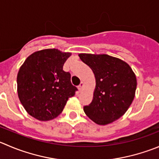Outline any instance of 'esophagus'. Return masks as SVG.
<instances>
[{
  "label": "esophagus",
  "mask_w": 159,
  "mask_h": 159,
  "mask_svg": "<svg viewBox=\"0 0 159 159\" xmlns=\"http://www.w3.org/2000/svg\"><path fill=\"white\" fill-rule=\"evenodd\" d=\"M83 86H84V82H83V81H81V84L78 85V89H79V90H81V89L83 88Z\"/></svg>",
  "instance_id": "1"
}]
</instances>
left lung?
I'll return each mask as SVG.
<instances>
[{"label":"left lung","mask_w":159,"mask_h":159,"mask_svg":"<svg viewBox=\"0 0 159 159\" xmlns=\"http://www.w3.org/2000/svg\"><path fill=\"white\" fill-rule=\"evenodd\" d=\"M78 56L92 69L96 82L92 102L84 106L86 115L99 125L120 118L135 96L137 79L131 67L125 61L107 54Z\"/></svg>","instance_id":"left-lung-1"}]
</instances>
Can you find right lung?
Returning a JSON list of instances; mask_svg holds the SVG:
<instances>
[{
  "mask_svg": "<svg viewBox=\"0 0 159 159\" xmlns=\"http://www.w3.org/2000/svg\"><path fill=\"white\" fill-rule=\"evenodd\" d=\"M71 55L47 49L27 57L17 76L18 95L28 113L40 121L56 118L78 90L63 66Z\"/></svg>",
  "mask_w": 159,
  "mask_h": 159,
  "instance_id": "right-lung-1",
  "label": "right lung"
}]
</instances>
